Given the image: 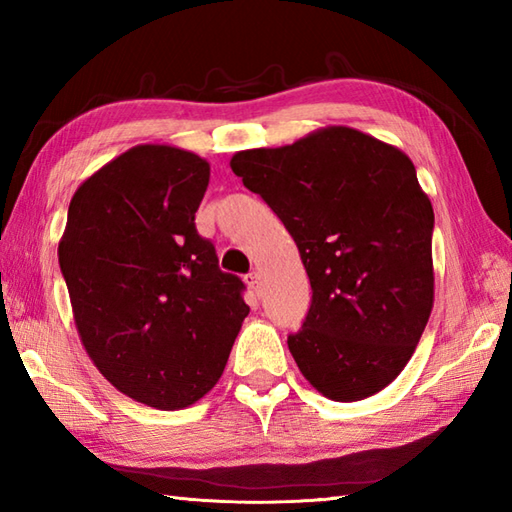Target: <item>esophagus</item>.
Here are the masks:
<instances>
[{"label": "esophagus", "mask_w": 512, "mask_h": 512, "mask_svg": "<svg viewBox=\"0 0 512 512\" xmlns=\"http://www.w3.org/2000/svg\"><path fill=\"white\" fill-rule=\"evenodd\" d=\"M259 281H262V275H259L257 270H253V273H248V275H246V286H248L250 290L259 292Z\"/></svg>", "instance_id": "esophagus-1"}]
</instances>
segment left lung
<instances>
[{
    "instance_id": "left-lung-1",
    "label": "left lung",
    "mask_w": 512,
    "mask_h": 512,
    "mask_svg": "<svg viewBox=\"0 0 512 512\" xmlns=\"http://www.w3.org/2000/svg\"><path fill=\"white\" fill-rule=\"evenodd\" d=\"M295 239L312 286L308 317L288 336L308 383L336 402L394 380L433 308V206L407 154L352 127L231 158Z\"/></svg>"
}]
</instances>
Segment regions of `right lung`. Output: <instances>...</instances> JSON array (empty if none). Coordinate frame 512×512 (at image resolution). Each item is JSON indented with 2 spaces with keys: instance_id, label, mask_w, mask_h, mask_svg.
Here are the masks:
<instances>
[{
  "instance_id": "right-lung-1",
  "label": "right lung",
  "mask_w": 512,
  "mask_h": 512,
  "mask_svg": "<svg viewBox=\"0 0 512 512\" xmlns=\"http://www.w3.org/2000/svg\"><path fill=\"white\" fill-rule=\"evenodd\" d=\"M204 158L136 145L72 195L59 266L85 352L147 407L176 411L220 380L248 306L195 231Z\"/></svg>"
}]
</instances>
